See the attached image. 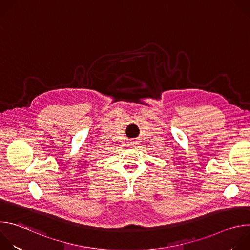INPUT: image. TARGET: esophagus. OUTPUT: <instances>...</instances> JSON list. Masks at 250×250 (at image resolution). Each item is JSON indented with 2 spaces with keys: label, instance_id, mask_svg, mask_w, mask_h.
I'll return each instance as SVG.
<instances>
[{
  "label": "esophagus",
  "instance_id": "34e87169",
  "mask_svg": "<svg viewBox=\"0 0 250 250\" xmlns=\"http://www.w3.org/2000/svg\"><path fill=\"white\" fill-rule=\"evenodd\" d=\"M136 145V141H134V140H132L131 142H130V146H135Z\"/></svg>",
  "mask_w": 250,
  "mask_h": 250
}]
</instances>
